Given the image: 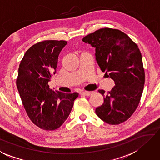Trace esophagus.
I'll return each instance as SVG.
<instances>
[{
	"label": "esophagus",
	"mask_w": 160,
	"mask_h": 160,
	"mask_svg": "<svg viewBox=\"0 0 160 160\" xmlns=\"http://www.w3.org/2000/svg\"><path fill=\"white\" fill-rule=\"evenodd\" d=\"M82 95H85V96H90L92 94V92H88V91H82L80 93Z\"/></svg>",
	"instance_id": "esophagus-1"
}]
</instances>
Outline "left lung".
<instances>
[{
	"label": "left lung",
	"mask_w": 160,
	"mask_h": 160,
	"mask_svg": "<svg viewBox=\"0 0 160 160\" xmlns=\"http://www.w3.org/2000/svg\"><path fill=\"white\" fill-rule=\"evenodd\" d=\"M82 41L95 48L101 70L115 84L107 93L98 90L104 101L95 112L109 124L122 123L135 112L143 91L145 71L141 52L127 34L115 28H100L84 37Z\"/></svg>",
	"instance_id": "left-lung-1"
}]
</instances>
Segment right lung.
<instances>
[{
	"instance_id": "obj_1",
	"label": "right lung",
	"mask_w": 160,
	"mask_h": 160,
	"mask_svg": "<svg viewBox=\"0 0 160 160\" xmlns=\"http://www.w3.org/2000/svg\"><path fill=\"white\" fill-rule=\"evenodd\" d=\"M66 40L37 42L26 52L20 62L17 87L28 118L40 129L59 128L68 118L78 97L77 92H54L48 82L56 73L58 57Z\"/></svg>"
}]
</instances>
